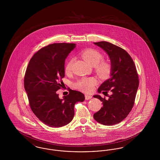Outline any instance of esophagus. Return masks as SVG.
Wrapping results in <instances>:
<instances>
[{
    "label": "esophagus",
    "instance_id": "34e87169",
    "mask_svg": "<svg viewBox=\"0 0 160 160\" xmlns=\"http://www.w3.org/2000/svg\"><path fill=\"white\" fill-rule=\"evenodd\" d=\"M91 95H88V94H86L85 95V99L86 100H89V99H91L92 98Z\"/></svg>",
    "mask_w": 160,
    "mask_h": 160
}]
</instances>
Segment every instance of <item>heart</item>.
Returning a JSON list of instances; mask_svg holds the SVG:
<instances>
[{
  "instance_id": "b5f03b06",
  "label": "heart",
  "mask_w": 160,
  "mask_h": 160,
  "mask_svg": "<svg viewBox=\"0 0 160 160\" xmlns=\"http://www.w3.org/2000/svg\"><path fill=\"white\" fill-rule=\"evenodd\" d=\"M82 57L91 66L95 67L97 73L101 77L108 76L111 71L110 65L101 61L103 59L102 54L97 50L89 48L84 50L81 54ZM73 59H70L65 65V70L69 73L72 70ZM95 80L92 78H83L77 82L75 86L78 89L84 92L91 91L95 84Z\"/></svg>"
}]
</instances>
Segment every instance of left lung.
Instances as JSON below:
<instances>
[{
  "label": "left lung",
  "instance_id": "8db88e82",
  "mask_svg": "<svg viewBox=\"0 0 160 160\" xmlns=\"http://www.w3.org/2000/svg\"><path fill=\"white\" fill-rule=\"evenodd\" d=\"M93 44L106 52L111 63L110 78L98 89V93L102 92L106 95L110 91L111 95L108 96L107 99L99 95L93 96L103 104L99 111L93 114V118L102 125H113L123 121L134 106L138 77L134 61L125 50L106 41Z\"/></svg>",
  "mask_w": 160,
  "mask_h": 160
}]
</instances>
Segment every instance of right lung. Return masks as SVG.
<instances>
[{"label": "right lung", "instance_id": "add662e5", "mask_svg": "<svg viewBox=\"0 0 160 160\" xmlns=\"http://www.w3.org/2000/svg\"><path fill=\"white\" fill-rule=\"evenodd\" d=\"M76 44L54 43L41 48L29 62L24 86L31 109L38 119L50 127L68 124L74 116V105L83 102V93L70 89L61 99L60 89L65 77V61Z\"/></svg>", "mask_w": 160, "mask_h": 160}]
</instances>
